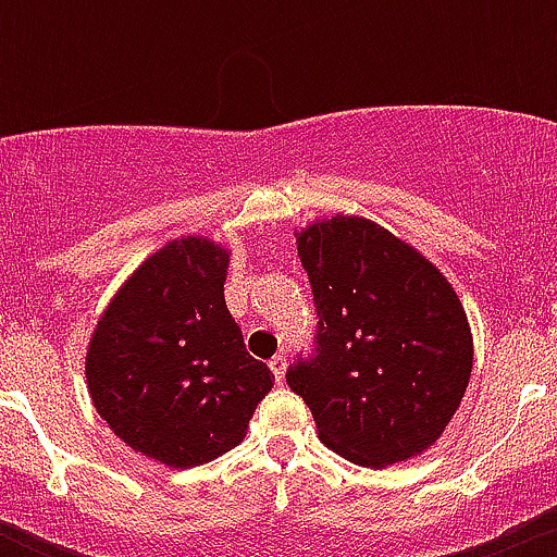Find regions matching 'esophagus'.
I'll return each mask as SVG.
<instances>
[{
    "label": "esophagus",
    "mask_w": 557,
    "mask_h": 557,
    "mask_svg": "<svg viewBox=\"0 0 557 557\" xmlns=\"http://www.w3.org/2000/svg\"><path fill=\"white\" fill-rule=\"evenodd\" d=\"M285 367H288V361H285V356H274L272 361H269V369H272L274 383H277V385L285 380Z\"/></svg>",
    "instance_id": "1"
}]
</instances>
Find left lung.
<instances>
[{"label": "left lung", "mask_w": 557, "mask_h": 557, "mask_svg": "<svg viewBox=\"0 0 557 557\" xmlns=\"http://www.w3.org/2000/svg\"><path fill=\"white\" fill-rule=\"evenodd\" d=\"M318 307L310 361L288 369L329 450L358 466L423 455L460 407L474 339L458 294L420 250L358 215L296 234Z\"/></svg>", "instance_id": "left-lung-1"}]
</instances>
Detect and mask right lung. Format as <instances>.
<instances>
[{"label": "right lung", "instance_id": "1", "mask_svg": "<svg viewBox=\"0 0 557 557\" xmlns=\"http://www.w3.org/2000/svg\"><path fill=\"white\" fill-rule=\"evenodd\" d=\"M228 256L207 237L166 243L117 288L88 342L86 385L99 418L170 469L237 447L274 385L226 307Z\"/></svg>", "mask_w": 557, "mask_h": 557}]
</instances>
